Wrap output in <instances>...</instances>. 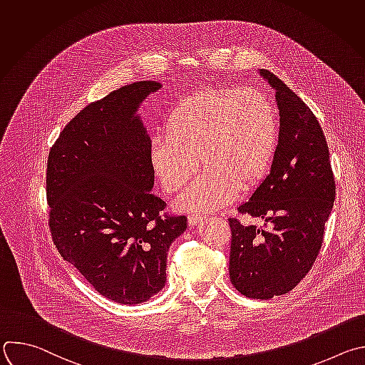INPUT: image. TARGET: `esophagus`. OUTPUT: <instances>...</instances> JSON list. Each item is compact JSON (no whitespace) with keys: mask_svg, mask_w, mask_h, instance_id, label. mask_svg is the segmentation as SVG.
I'll return each instance as SVG.
<instances>
[{"mask_svg":"<svg viewBox=\"0 0 365 365\" xmlns=\"http://www.w3.org/2000/svg\"><path fill=\"white\" fill-rule=\"evenodd\" d=\"M187 220H189V225L190 226H196V225H199L202 220H203V216L202 215H190L189 217H187Z\"/></svg>","mask_w":365,"mask_h":365,"instance_id":"obj_1","label":"esophagus"}]
</instances>
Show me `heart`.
I'll return each mask as SVG.
<instances>
[{"label": "heart", "mask_w": 365, "mask_h": 365, "mask_svg": "<svg viewBox=\"0 0 365 365\" xmlns=\"http://www.w3.org/2000/svg\"><path fill=\"white\" fill-rule=\"evenodd\" d=\"M279 140L275 104L254 87L205 88L179 100L168 113L165 139H155L150 162L169 193L182 190L185 210H213L267 176Z\"/></svg>", "instance_id": "heart-1"}]
</instances>
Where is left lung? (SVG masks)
<instances>
[{"instance_id":"8db88e82","label":"left lung","mask_w":365,"mask_h":365,"mask_svg":"<svg viewBox=\"0 0 365 365\" xmlns=\"http://www.w3.org/2000/svg\"><path fill=\"white\" fill-rule=\"evenodd\" d=\"M279 107V140L269 175L239 213L265 220L244 226L229 217L232 285L248 298L269 299L294 289L312 268L335 200L324 132L311 108L268 70Z\"/></svg>"}]
</instances>
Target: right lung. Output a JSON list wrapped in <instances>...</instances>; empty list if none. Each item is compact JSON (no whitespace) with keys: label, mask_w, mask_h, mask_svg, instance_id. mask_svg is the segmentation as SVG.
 I'll return each mask as SVG.
<instances>
[{"label":"right lung","mask_w":365,"mask_h":365,"mask_svg":"<svg viewBox=\"0 0 365 365\" xmlns=\"http://www.w3.org/2000/svg\"><path fill=\"white\" fill-rule=\"evenodd\" d=\"M162 86L138 81L90 103L60 133L48 153V226L57 251L104 298L133 305L166 281L172 242L185 215L163 212L150 190L152 142L136 114Z\"/></svg>","instance_id":"add662e5"}]
</instances>
